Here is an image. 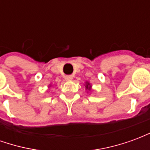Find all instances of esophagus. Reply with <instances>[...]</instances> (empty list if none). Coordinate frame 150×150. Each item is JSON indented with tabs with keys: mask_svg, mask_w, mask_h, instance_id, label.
<instances>
[{
	"mask_svg": "<svg viewBox=\"0 0 150 150\" xmlns=\"http://www.w3.org/2000/svg\"><path fill=\"white\" fill-rule=\"evenodd\" d=\"M66 81H71L73 79V76L72 75H66L65 76Z\"/></svg>",
	"mask_w": 150,
	"mask_h": 150,
	"instance_id": "obj_1",
	"label": "esophagus"
}]
</instances>
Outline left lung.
Returning a JSON list of instances; mask_svg holds the SVG:
<instances>
[{"label": "left lung", "mask_w": 150, "mask_h": 150, "mask_svg": "<svg viewBox=\"0 0 150 150\" xmlns=\"http://www.w3.org/2000/svg\"><path fill=\"white\" fill-rule=\"evenodd\" d=\"M85 88H86V89H87V90H88V91H89V90H91V86L90 85V83H88V82H87V83H86V86H85Z\"/></svg>", "instance_id": "obj_1"}]
</instances>
